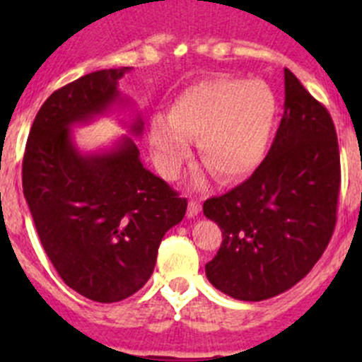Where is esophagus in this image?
Masks as SVG:
<instances>
[{
  "instance_id": "34e87169",
  "label": "esophagus",
  "mask_w": 362,
  "mask_h": 362,
  "mask_svg": "<svg viewBox=\"0 0 362 362\" xmlns=\"http://www.w3.org/2000/svg\"><path fill=\"white\" fill-rule=\"evenodd\" d=\"M199 211H202V204H199V202H196V199H191V202H189V206H187V217L189 218L198 217Z\"/></svg>"
}]
</instances>
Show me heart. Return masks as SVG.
I'll list each match as a JSON object with an SVG mask.
<instances>
[{
    "label": "heart",
    "mask_w": 362,
    "mask_h": 362,
    "mask_svg": "<svg viewBox=\"0 0 362 362\" xmlns=\"http://www.w3.org/2000/svg\"><path fill=\"white\" fill-rule=\"evenodd\" d=\"M276 117L279 100L266 82L215 76L182 90L168 117H152L148 144L164 177L180 171L191 156V140H198L203 163L221 180L238 182L264 159Z\"/></svg>",
    "instance_id": "1"
}]
</instances>
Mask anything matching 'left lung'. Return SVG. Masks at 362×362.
Instances as JSON below:
<instances>
[{
    "label": "left lung",
    "mask_w": 362,
    "mask_h": 362,
    "mask_svg": "<svg viewBox=\"0 0 362 362\" xmlns=\"http://www.w3.org/2000/svg\"><path fill=\"white\" fill-rule=\"evenodd\" d=\"M284 117L272 148L249 180L206 199L203 214L222 229L204 266L221 293L262 301L310 273L337 224L339 152L329 112L289 69Z\"/></svg>",
    "instance_id": "8db88e82"
}]
</instances>
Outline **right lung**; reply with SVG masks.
Returning <instances> with one entry per match:
<instances>
[{"label":"right lung","instance_id":"add662e5","mask_svg":"<svg viewBox=\"0 0 362 362\" xmlns=\"http://www.w3.org/2000/svg\"><path fill=\"white\" fill-rule=\"evenodd\" d=\"M131 68L80 76L47 98L35 117L23 160V189L36 233L63 282L98 303L133 296L154 272L168 229L187 199L144 168L140 113L123 119L132 136L83 153L71 129L98 116L131 110L119 80Z\"/></svg>","mask_w":362,"mask_h":362}]
</instances>
